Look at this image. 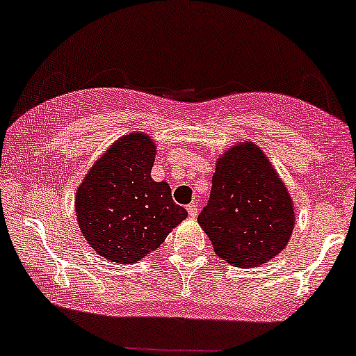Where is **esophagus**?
Here are the masks:
<instances>
[{
	"instance_id": "1",
	"label": "esophagus",
	"mask_w": 356,
	"mask_h": 356,
	"mask_svg": "<svg viewBox=\"0 0 356 356\" xmlns=\"http://www.w3.org/2000/svg\"><path fill=\"white\" fill-rule=\"evenodd\" d=\"M188 209V213H189V217H191V218H194V217H196L197 216V212H199V209H197V206H196V204H189V206L186 207Z\"/></svg>"
}]
</instances>
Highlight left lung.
<instances>
[{"instance_id": "left-lung-1", "label": "left lung", "mask_w": 356, "mask_h": 356, "mask_svg": "<svg viewBox=\"0 0 356 356\" xmlns=\"http://www.w3.org/2000/svg\"><path fill=\"white\" fill-rule=\"evenodd\" d=\"M197 222L218 257L254 269L289 245L293 199L259 145L245 140L217 159L211 199Z\"/></svg>"}]
</instances>
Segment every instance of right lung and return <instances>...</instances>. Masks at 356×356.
I'll use <instances>...</instances> for the list:
<instances>
[{"label":"right lung","instance_id":"obj_1","mask_svg":"<svg viewBox=\"0 0 356 356\" xmlns=\"http://www.w3.org/2000/svg\"><path fill=\"white\" fill-rule=\"evenodd\" d=\"M157 145L149 134L116 139L92 165L76 191L79 230L97 254L133 264L157 250L188 217L167 181H154Z\"/></svg>","mask_w":356,"mask_h":356}]
</instances>
